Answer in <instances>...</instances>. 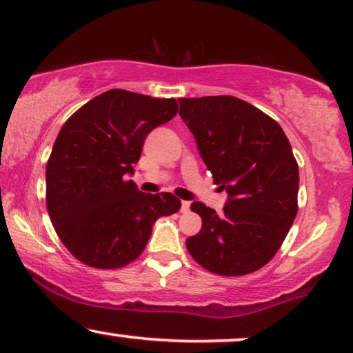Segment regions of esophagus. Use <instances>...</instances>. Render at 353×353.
<instances>
[{
	"mask_svg": "<svg viewBox=\"0 0 353 353\" xmlns=\"http://www.w3.org/2000/svg\"><path fill=\"white\" fill-rule=\"evenodd\" d=\"M189 209H190V202H188V201H182V203H181V212H189Z\"/></svg>",
	"mask_w": 353,
	"mask_h": 353,
	"instance_id": "1",
	"label": "esophagus"
}]
</instances>
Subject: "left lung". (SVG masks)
Wrapping results in <instances>:
<instances>
[{"mask_svg": "<svg viewBox=\"0 0 353 353\" xmlns=\"http://www.w3.org/2000/svg\"><path fill=\"white\" fill-rule=\"evenodd\" d=\"M179 105L214 184L228 194L222 214L202 202L190 205L202 228L185 246L210 273H253L274 256L298 214L299 169L290 139L273 118L236 97Z\"/></svg>", "mask_w": 353, "mask_h": 353, "instance_id": "left-lung-1", "label": "left lung"}]
</instances>
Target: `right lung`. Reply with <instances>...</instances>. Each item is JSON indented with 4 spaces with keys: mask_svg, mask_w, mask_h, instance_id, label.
Listing matches in <instances>:
<instances>
[{
    "mask_svg": "<svg viewBox=\"0 0 353 353\" xmlns=\"http://www.w3.org/2000/svg\"><path fill=\"white\" fill-rule=\"evenodd\" d=\"M177 110L174 99L113 88L63 123L46 165V205L59 239L83 265H130L156 220L181 209L174 194H144L126 181L150 131Z\"/></svg>",
    "mask_w": 353,
    "mask_h": 353,
    "instance_id": "1",
    "label": "right lung"
}]
</instances>
